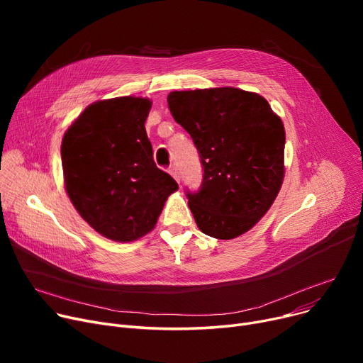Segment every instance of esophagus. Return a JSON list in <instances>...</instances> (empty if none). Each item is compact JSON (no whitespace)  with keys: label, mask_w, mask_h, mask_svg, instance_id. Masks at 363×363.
I'll return each instance as SVG.
<instances>
[{"label":"esophagus","mask_w":363,"mask_h":363,"mask_svg":"<svg viewBox=\"0 0 363 363\" xmlns=\"http://www.w3.org/2000/svg\"><path fill=\"white\" fill-rule=\"evenodd\" d=\"M169 174L172 175V178H174L177 182H179V172L177 167H170L169 169Z\"/></svg>","instance_id":"34e87169"}]
</instances>
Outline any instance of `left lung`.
Masks as SVG:
<instances>
[{
    "label": "left lung",
    "instance_id": "obj_1",
    "mask_svg": "<svg viewBox=\"0 0 363 363\" xmlns=\"http://www.w3.org/2000/svg\"><path fill=\"white\" fill-rule=\"evenodd\" d=\"M167 104L204 169L200 191L186 193L200 231L233 240L252 230L282 185L281 118L262 95L233 86L172 91Z\"/></svg>",
    "mask_w": 363,
    "mask_h": 363
}]
</instances>
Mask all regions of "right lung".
I'll use <instances>...</instances> for the list:
<instances>
[{
	"mask_svg": "<svg viewBox=\"0 0 363 363\" xmlns=\"http://www.w3.org/2000/svg\"><path fill=\"white\" fill-rule=\"evenodd\" d=\"M151 100L118 97L89 104L65 132L66 193L103 237L135 241L155 230L178 184L152 160L145 121Z\"/></svg>",
	"mask_w": 363,
	"mask_h": 363,
	"instance_id": "right-lung-1",
	"label": "right lung"
}]
</instances>
